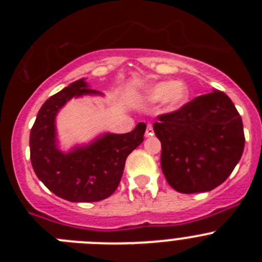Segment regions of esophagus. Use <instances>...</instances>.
Masks as SVG:
<instances>
[{"label": "esophagus", "mask_w": 262, "mask_h": 262, "mask_svg": "<svg viewBox=\"0 0 262 262\" xmlns=\"http://www.w3.org/2000/svg\"><path fill=\"white\" fill-rule=\"evenodd\" d=\"M154 135V127H152V124H148L147 126V129H145V136L147 138H149V136Z\"/></svg>", "instance_id": "1"}]
</instances>
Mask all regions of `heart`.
<instances>
[{"label": "heart", "instance_id": "b5f03b06", "mask_svg": "<svg viewBox=\"0 0 262 262\" xmlns=\"http://www.w3.org/2000/svg\"><path fill=\"white\" fill-rule=\"evenodd\" d=\"M148 98L156 102L163 99L169 110H177L189 99V88L184 81L159 82L148 90Z\"/></svg>", "mask_w": 262, "mask_h": 262}]
</instances>
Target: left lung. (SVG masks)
Segmentation results:
<instances>
[{
	"mask_svg": "<svg viewBox=\"0 0 262 262\" xmlns=\"http://www.w3.org/2000/svg\"><path fill=\"white\" fill-rule=\"evenodd\" d=\"M157 118L154 131L161 142V169L174 190H212L239 163L245 143L243 120L223 92L195 97Z\"/></svg>",
	"mask_w": 262,
	"mask_h": 262,
	"instance_id": "left-lung-1",
	"label": "left lung"
}]
</instances>
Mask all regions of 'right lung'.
Listing matches in <instances>:
<instances>
[{
    "label": "right lung",
    "mask_w": 262,
    "mask_h": 262,
    "mask_svg": "<svg viewBox=\"0 0 262 262\" xmlns=\"http://www.w3.org/2000/svg\"><path fill=\"white\" fill-rule=\"evenodd\" d=\"M84 78L69 84L43 103L30 133L34 172L57 196L69 202H98L117 190L126 159L144 140L145 123L131 133L105 134L86 147L69 154L57 149L55 117L72 97L97 94Z\"/></svg>",
    "instance_id": "1"
}]
</instances>
